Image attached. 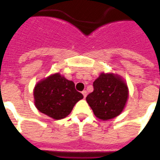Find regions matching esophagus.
<instances>
[{
	"label": "esophagus",
	"instance_id": "34e87169",
	"mask_svg": "<svg viewBox=\"0 0 160 160\" xmlns=\"http://www.w3.org/2000/svg\"><path fill=\"white\" fill-rule=\"evenodd\" d=\"M82 94H83L84 98H86V97H87V91H83V92H82Z\"/></svg>",
	"mask_w": 160,
	"mask_h": 160
}]
</instances>
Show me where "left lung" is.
<instances>
[{"label":"left lung","mask_w":160,"mask_h":160,"mask_svg":"<svg viewBox=\"0 0 160 160\" xmlns=\"http://www.w3.org/2000/svg\"><path fill=\"white\" fill-rule=\"evenodd\" d=\"M128 96L127 85L120 77L101 73L93 82V92L87 95V102L97 118L109 120L122 111Z\"/></svg>","instance_id":"obj_1"}]
</instances>
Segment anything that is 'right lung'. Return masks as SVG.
<instances>
[{
  "label": "right lung",
  "mask_w": 160,
  "mask_h": 160,
  "mask_svg": "<svg viewBox=\"0 0 160 160\" xmlns=\"http://www.w3.org/2000/svg\"><path fill=\"white\" fill-rule=\"evenodd\" d=\"M33 93L38 110L56 120L66 118L74 104L83 98V95L75 90L73 81L59 73L37 84Z\"/></svg>",
  "instance_id": "right-lung-1"
}]
</instances>
